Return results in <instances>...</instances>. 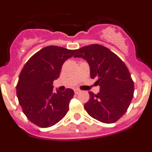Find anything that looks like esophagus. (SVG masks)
<instances>
[{
  "instance_id": "obj_1",
  "label": "esophagus",
  "mask_w": 152,
  "mask_h": 152,
  "mask_svg": "<svg viewBox=\"0 0 152 152\" xmlns=\"http://www.w3.org/2000/svg\"><path fill=\"white\" fill-rule=\"evenodd\" d=\"M80 92H81L80 90H78V89H75V90H74V93H76V94H78V93H79Z\"/></svg>"
}]
</instances>
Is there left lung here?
<instances>
[{"label":"left lung","mask_w":152,"mask_h":152,"mask_svg":"<svg viewBox=\"0 0 152 152\" xmlns=\"http://www.w3.org/2000/svg\"><path fill=\"white\" fill-rule=\"evenodd\" d=\"M74 57L87 61L90 77L97 79L100 86L98 94L89 92L86 111L102 123L116 122L126 112L134 95V82L126 65L115 53L99 44L78 49Z\"/></svg>","instance_id":"left-lung-1"}]
</instances>
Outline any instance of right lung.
<instances>
[{"label": "right lung", "mask_w": 152, "mask_h": 152, "mask_svg": "<svg viewBox=\"0 0 152 152\" xmlns=\"http://www.w3.org/2000/svg\"><path fill=\"white\" fill-rule=\"evenodd\" d=\"M77 50L49 45L37 52L21 70L16 86L18 102L27 118L47 128L62 120L69 110L74 92L53 91V82L59 77L64 62Z\"/></svg>", "instance_id": "right-lung-1"}]
</instances>
